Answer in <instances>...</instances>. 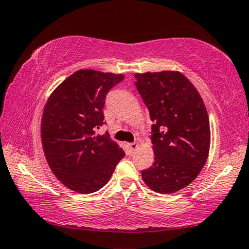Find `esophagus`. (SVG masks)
Instances as JSON below:
<instances>
[{"label": "esophagus", "instance_id": "obj_1", "mask_svg": "<svg viewBox=\"0 0 249 249\" xmlns=\"http://www.w3.org/2000/svg\"><path fill=\"white\" fill-rule=\"evenodd\" d=\"M137 148H138V143L137 142H132V143L128 144V149H129L130 153H134L135 151L137 150Z\"/></svg>", "mask_w": 249, "mask_h": 249}]
</instances>
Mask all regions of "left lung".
I'll list each match as a JSON object with an SVG mask.
<instances>
[{"instance_id":"obj_1","label":"left lung","mask_w":249,"mask_h":249,"mask_svg":"<svg viewBox=\"0 0 249 249\" xmlns=\"http://www.w3.org/2000/svg\"><path fill=\"white\" fill-rule=\"evenodd\" d=\"M135 78L153 122L155 162L142 172V179L157 193H175L191 184L207 161L210 125L205 103L179 71H148Z\"/></svg>"}]
</instances>
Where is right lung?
<instances>
[{"label": "right lung", "mask_w": 249, "mask_h": 249, "mask_svg": "<svg viewBox=\"0 0 249 249\" xmlns=\"http://www.w3.org/2000/svg\"><path fill=\"white\" fill-rule=\"evenodd\" d=\"M123 79L122 74L77 71L54 90L44 107V155L53 173L71 191H99L125 156L109 133L97 135V129L106 124L107 94Z\"/></svg>", "instance_id": "add662e5"}]
</instances>
